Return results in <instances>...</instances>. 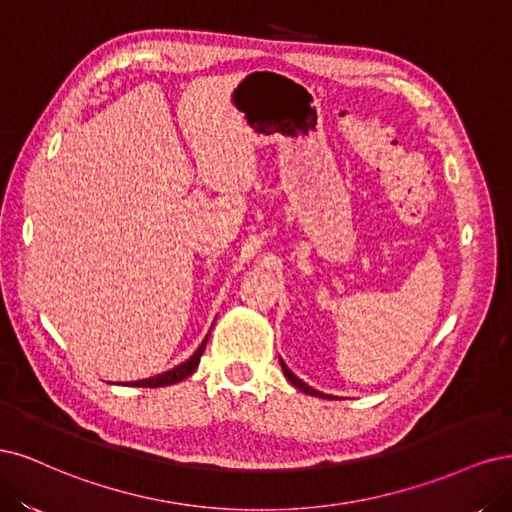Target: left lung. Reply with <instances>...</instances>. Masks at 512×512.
<instances>
[{"label":"left lung","instance_id":"obj_1","mask_svg":"<svg viewBox=\"0 0 512 512\" xmlns=\"http://www.w3.org/2000/svg\"><path fill=\"white\" fill-rule=\"evenodd\" d=\"M280 366H283V372H285V376H287V381L295 387V389H300V391H304V393H308V395H317V398H327V400H332V395H325V393H321V391H317V389H312V387H308L304 381H300L298 376H295L285 364H283V359H280Z\"/></svg>","mask_w":512,"mask_h":512}]
</instances>
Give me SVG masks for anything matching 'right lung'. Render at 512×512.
<instances>
[{"mask_svg": "<svg viewBox=\"0 0 512 512\" xmlns=\"http://www.w3.org/2000/svg\"><path fill=\"white\" fill-rule=\"evenodd\" d=\"M206 342H208V336L202 340V344L197 346V351L187 359L183 361V364L163 372V374H157V376H151V378H144V381H131V383H125L127 387H166V385H174V383H180L185 381L187 376H191L197 366H200V357L204 355V349H206Z\"/></svg>", "mask_w": 512, "mask_h": 512, "instance_id": "1", "label": "right lung"}]
</instances>
